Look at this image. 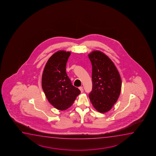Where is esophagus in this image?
Returning <instances> with one entry per match:
<instances>
[{
  "label": "esophagus",
  "instance_id": "esophagus-1",
  "mask_svg": "<svg viewBox=\"0 0 156 156\" xmlns=\"http://www.w3.org/2000/svg\"><path fill=\"white\" fill-rule=\"evenodd\" d=\"M79 89L81 91V93H83V87H80L79 88Z\"/></svg>",
  "mask_w": 156,
  "mask_h": 156
}]
</instances>
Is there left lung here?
I'll list each match as a JSON object with an SVG mask.
<instances>
[{
    "mask_svg": "<svg viewBox=\"0 0 156 156\" xmlns=\"http://www.w3.org/2000/svg\"><path fill=\"white\" fill-rule=\"evenodd\" d=\"M92 65V90L89 94L94 108L101 113L111 110L122 88L119 73L110 58L99 51L88 54Z\"/></svg>",
    "mask_w": 156,
    "mask_h": 156,
    "instance_id": "1",
    "label": "left lung"
}]
</instances>
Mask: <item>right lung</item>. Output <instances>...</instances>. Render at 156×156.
Here are the masks:
<instances>
[{"label": "right lung", "mask_w": 156, "mask_h": 156, "mask_svg": "<svg viewBox=\"0 0 156 156\" xmlns=\"http://www.w3.org/2000/svg\"><path fill=\"white\" fill-rule=\"evenodd\" d=\"M70 51H56L50 57L43 71L41 85L45 96L56 109H68L80 93L72 85L66 73V62Z\"/></svg>", "instance_id": "1"}]
</instances>
